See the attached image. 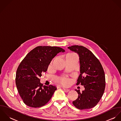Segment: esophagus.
Masks as SVG:
<instances>
[{
	"mask_svg": "<svg viewBox=\"0 0 121 121\" xmlns=\"http://www.w3.org/2000/svg\"><path fill=\"white\" fill-rule=\"evenodd\" d=\"M63 89H64V90L65 91V92H68L69 91H70V90L69 89H66V88H63Z\"/></svg>",
	"mask_w": 121,
	"mask_h": 121,
	"instance_id": "1",
	"label": "esophagus"
}]
</instances>
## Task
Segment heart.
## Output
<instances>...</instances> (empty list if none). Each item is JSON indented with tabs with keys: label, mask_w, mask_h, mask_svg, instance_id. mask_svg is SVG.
Here are the masks:
<instances>
[{
	"label": "heart",
	"mask_w": 121,
	"mask_h": 121,
	"mask_svg": "<svg viewBox=\"0 0 121 121\" xmlns=\"http://www.w3.org/2000/svg\"><path fill=\"white\" fill-rule=\"evenodd\" d=\"M75 54L74 53H69L66 56H70V55H74ZM58 82H59L61 84L65 86H66L68 85L70 82V80L69 78H66V77H63L61 78H58L57 80Z\"/></svg>",
	"instance_id": "obj_1"
}]
</instances>
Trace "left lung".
<instances>
[{
    "instance_id": "obj_1",
    "label": "left lung",
    "mask_w": 121,
    "mask_h": 121,
    "mask_svg": "<svg viewBox=\"0 0 121 121\" xmlns=\"http://www.w3.org/2000/svg\"><path fill=\"white\" fill-rule=\"evenodd\" d=\"M68 48L79 55L80 74L76 85L80 84L85 89L82 93L75 89L78 95L73 104L81 110L91 108L98 104L104 92L106 82L103 68L99 59L86 47L73 45Z\"/></svg>"
}]
</instances>
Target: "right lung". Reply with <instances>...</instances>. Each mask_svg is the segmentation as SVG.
I'll return each instance as SVG.
<instances>
[{"instance_id":"add662e5","label":"right lung","mask_w":121,"mask_h":121,"mask_svg":"<svg viewBox=\"0 0 121 121\" xmlns=\"http://www.w3.org/2000/svg\"><path fill=\"white\" fill-rule=\"evenodd\" d=\"M65 50L58 47L40 46L31 50L19 65L16 74L15 83L24 103L32 108L46 104L56 87L50 85L43 86L39 77L47 71L52 59Z\"/></svg>"}]
</instances>
